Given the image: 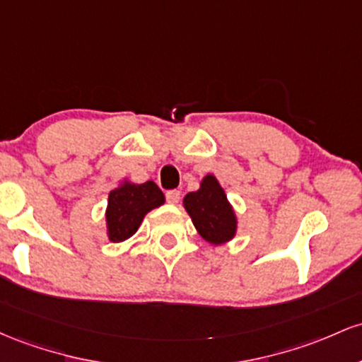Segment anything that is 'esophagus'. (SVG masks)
Segmentation results:
<instances>
[{"mask_svg": "<svg viewBox=\"0 0 362 362\" xmlns=\"http://www.w3.org/2000/svg\"><path fill=\"white\" fill-rule=\"evenodd\" d=\"M180 198L181 193L177 192V189H170V192L165 193V200H168L170 205H177V203H180Z\"/></svg>", "mask_w": 362, "mask_h": 362, "instance_id": "obj_1", "label": "esophagus"}]
</instances>
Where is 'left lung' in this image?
Returning a JSON list of instances; mask_svg holds the SVG:
<instances>
[{"label":"left lung","instance_id":"obj_1","mask_svg":"<svg viewBox=\"0 0 362 362\" xmlns=\"http://www.w3.org/2000/svg\"><path fill=\"white\" fill-rule=\"evenodd\" d=\"M182 206L192 217L198 234L210 245H226L238 233L234 206L227 200L224 188L214 174L203 176L200 188L186 194Z\"/></svg>","mask_w":362,"mask_h":362}]
</instances>
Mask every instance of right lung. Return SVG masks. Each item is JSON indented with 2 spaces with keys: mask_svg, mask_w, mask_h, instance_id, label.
<instances>
[{
  "mask_svg": "<svg viewBox=\"0 0 362 362\" xmlns=\"http://www.w3.org/2000/svg\"><path fill=\"white\" fill-rule=\"evenodd\" d=\"M165 197L153 181L123 180L109 192L105 206V233L111 243H123L136 233L145 215L164 205Z\"/></svg>",
  "mask_w": 362,
  "mask_h": 362,
  "instance_id": "right-lung-1",
  "label": "right lung"
}]
</instances>
